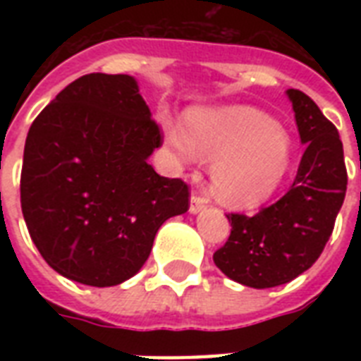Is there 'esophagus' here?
<instances>
[{
    "mask_svg": "<svg viewBox=\"0 0 361 361\" xmlns=\"http://www.w3.org/2000/svg\"><path fill=\"white\" fill-rule=\"evenodd\" d=\"M208 202H209L208 197H206L202 191L200 192L195 191L191 197V206H189V212H191V214H198V212H202V209L206 208V204Z\"/></svg>",
    "mask_w": 361,
    "mask_h": 361,
    "instance_id": "34e87169",
    "label": "esophagus"
}]
</instances>
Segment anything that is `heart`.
Segmentation results:
<instances>
[{
    "label": "heart",
    "mask_w": 361,
    "mask_h": 361,
    "mask_svg": "<svg viewBox=\"0 0 361 361\" xmlns=\"http://www.w3.org/2000/svg\"><path fill=\"white\" fill-rule=\"evenodd\" d=\"M166 140L187 161H212V192L228 208L257 209L294 164L290 135L255 106L198 109L187 125L164 121Z\"/></svg>",
    "instance_id": "1"
}]
</instances>
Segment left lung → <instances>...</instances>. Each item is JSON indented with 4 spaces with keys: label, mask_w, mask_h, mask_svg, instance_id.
Here are the masks:
<instances>
[{
    "label": "left lung",
    "mask_w": 361,
    "mask_h": 361,
    "mask_svg": "<svg viewBox=\"0 0 361 361\" xmlns=\"http://www.w3.org/2000/svg\"><path fill=\"white\" fill-rule=\"evenodd\" d=\"M305 146L285 197L257 215L228 214L231 236L214 252L215 266L251 288L285 285L317 262L330 240L347 192L343 142L311 97L286 90Z\"/></svg>",
    "instance_id": "1"
}]
</instances>
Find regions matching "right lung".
Returning a JSON list of instances; mask_svg holds the SVG:
<instances>
[{"label": "right lung", "instance_id": "right-lung-1", "mask_svg": "<svg viewBox=\"0 0 361 361\" xmlns=\"http://www.w3.org/2000/svg\"><path fill=\"white\" fill-rule=\"evenodd\" d=\"M163 144L129 75L71 82L31 123L20 176L30 236L59 275L90 286L130 279L189 187L147 163Z\"/></svg>", "mask_w": 361, "mask_h": 361}]
</instances>
